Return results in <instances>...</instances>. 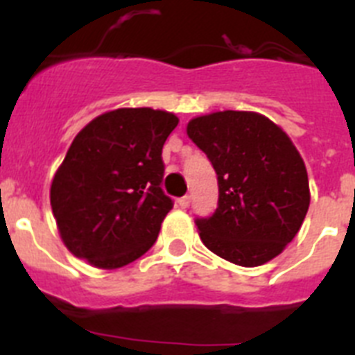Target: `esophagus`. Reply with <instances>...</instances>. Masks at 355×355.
Masks as SVG:
<instances>
[{
  "label": "esophagus",
  "mask_w": 355,
  "mask_h": 355,
  "mask_svg": "<svg viewBox=\"0 0 355 355\" xmlns=\"http://www.w3.org/2000/svg\"><path fill=\"white\" fill-rule=\"evenodd\" d=\"M178 206H180L181 209L188 208V206H190V196H184L181 197V199H178Z\"/></svg>",
  "instance_id": "esophagus-1"
}]
</instances>
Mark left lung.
Here are the masks:
<instances>
[{"label":"left lung","instance_id":"left-lung-1","mask_svg":"<svg viewBox=\"0 0 355 355\" xmlns=\"http://www.w3.org/2000/svg\"><path fill=\"white\" fill-rule=\"evenodd\" d=\"M218 180V208L197 218L199 236L216 256L259 266L283 252L309 208L304 159L281 128L256 112H213L188 122Z\"/></svg>","mask_w":355,"mask_h":355}]
</instances>
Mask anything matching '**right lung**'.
Here are the masks:
<instances>
[{
  "label": "right lung",
  "mask_w": 355,
  "mask_h": 355,
  "mask_svg": "<svg viewBox=\"0 0 355 355\" xmlns=\"http://www.w3.org/2000/svg\"><path fill=\"white\" fill-rule=\"evenodd\" d=\"M180 119L153 108H117L74 137L49 199L64 245L105 270L153 247L172 199L163 193L162 149Z\"/></svg>",
  "instance_id": "add662e5"
}]
</instances>
